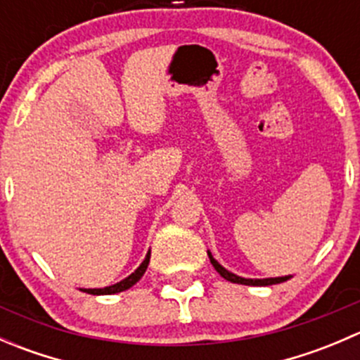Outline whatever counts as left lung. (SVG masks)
<instances>
[{
    "instance_id": "obj_1",
    "label": "left lung",
    "mask_w": 360,
    "mask_h": 360,
    "mask_svg": "<svg viewBox=\"0 0 360 360\" xmlns=\"http://www.w3.org/2000/svg\"><path fill=\"white\" fill-rule=\"evenodd\" d=\"M207 254H209V259L210 263H212V266L216 268L217 274L221 275L223 278H226V281L233 282V284H242V285H274V284H281V282H285L291 278V275H288V277H275V278H244V277H238V275L231 274V271H228L226 268L221 266L219 263H217L216 259L212 257V254L207 250Z\"/></svg>"
}]
</instances>
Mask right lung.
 <instances>
[{
  "mask_svg": "<svg viewBox=\"0 0 360 360\" xmlns=\"http://www.w3.org/2000/svg\"><path fill=\"white\" fill-rule=\"evenodd\" d=\"M150 256L151 252L146 254V257H144L143 263L139 264V268H137L134 274H130L129 277L123 278V281L116 282V284L110 285V288H103V289H82L83 292H89V294H94V296H99V294H116V292H122V291H127V289L132 288L134 284H137V282L141 281V277L144 275V271H146L148 264H150Z\"/></svg>",
  "mask_w": 360,
  "mask_h": 360,
  "instance_id": "1",
  "label": "right lung"
}]
</instances>
